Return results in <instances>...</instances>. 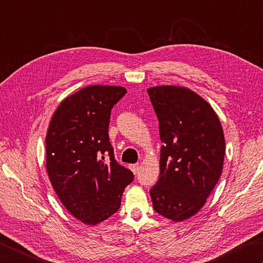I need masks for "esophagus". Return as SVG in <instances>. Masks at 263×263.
Instances as JSON below:
<instances>
[{"label":"esophagus","mask_w":263,"mask_h":263,"mask_svg":"<svg viewBox=\"0 0 263 263\" xmlns=\"http://www.w3.org/2000/svg\"><path fill=\"white\" fill-rule=\"evenodd\" d=\"M130 168L133 173L137 174L139 172V168H140V166H139V164H132V165H130Z\"/></svg>","instance_id":"esophagus-1"}]
</instances>
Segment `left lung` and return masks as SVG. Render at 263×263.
<instances>
[{
    "mask_svg": "<svg viewBox=\"0 0 263 263\" xmlns=\"http://www.w3.org/2000/svg\"><path fill=\"white\" fill-rule=\"evenodd\" d=\"M159 123V178L151 193L153 208L183 221L204 206L219 181L226 143L218 115L196 92L176 85L147 90Z\"/></svg>",
    "mask_w": 263,
    "mask_h": 263,
    "instance_id": "left-lung-1",
    "label": "left lung"
}]
</instances>
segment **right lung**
Listing matches in <instances>:
<instances>
[{"label": "right lung", "mask_w": 263, "mask_h": 263, "mask_svg": "<svg viewBox=\"0 0 263 263\" xmlns=\"http://www.w3.org/2000/svg\"><path fill=\"white\" fill-rule=\"evenodd\" d=\"M123 86L90 85L60 102L45 138L46 171L71 215L98 224L116 213L133 173L115 161L109 142L110 110ZM108 161H106V158Z\"/></svg>", "instance_id": "obj_1"}]
</instances>
